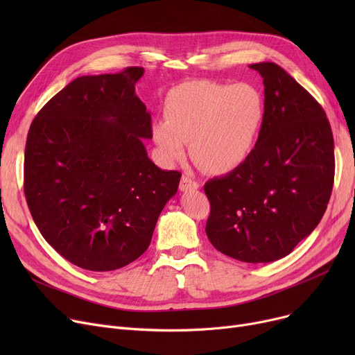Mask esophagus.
<instances>
[{"label": "esophagus", "instance_id": "1", "mask_svg": "<svg viewBox=\"0 0 355 355\" xmlns=\"http://www.w3.org/2000/svg\"><path fill=\"white\" fill-rule=\"evenodd\" d=\"M200 187V184L194 181L190 177H182L180 181V190L181 191H189V190H197Z\"/></svg>", "mask_w": 355, "mask_h": 355}]
</instances>
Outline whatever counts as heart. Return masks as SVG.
Returning <instances> with one entry per match:
<instances>
[{
	"instance_id": "b5f03b06",
	"label": "heart",
	"mask_w": 355,
	"mask_h": 355,
	"mask_svg": "<svg viewBox=\"0 0 355 355\" xmlns=\"http://www.w3.org/2000/svg\"><path fill=\"white\" fill-rule=\"evenodd\" d=\"M265 112L263 95L250 83L187 82L168 93L165 121L153 125V137L164 161L181 159L190 142L191 158L200 168L225 174L250 155Z\"/></svg>"
}]
</instances>
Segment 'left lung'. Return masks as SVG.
Segmentation results:
<instances>
[{
  "label": "left lung",
  "instance_id": "left-lung-1",
  "mask_svg": "<svg viewBox=\"0 0 355 355\" xmlns=\"http://www.w3.org/2000/svg\"><path fill=\"white\" fill-rule=\"evenodd\" d=\"M250 69L263 78V126L243 164L204 185L211 209L206 233L221 253L269 263L321 221L334 184V138L322 106L281 66Z\"/></svg>",
  "mask_w": 355,
  "mask_h": 355
}]
</instances>
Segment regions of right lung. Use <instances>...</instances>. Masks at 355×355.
Wrapping results in <instances>:
<instances>
[{
  "label": "right lung",
  "mask_w": 355,
  "mask_h": 355,
  "mask_svg": "<svg viewBox=\"0 0 355 355\" xmlns=\"http://www.w3.org/2000/svg\"><path fill=\"white\" fill-rule=\"evenodd\" d=\"M142 67L82 76L53 96L31 122L24 193L35 226L73 265L115 270L151 243L181 173L148 158L151 114L137 96Z\"/></svg>",
  "instance_id": "add662e5"
}]
</instances>
